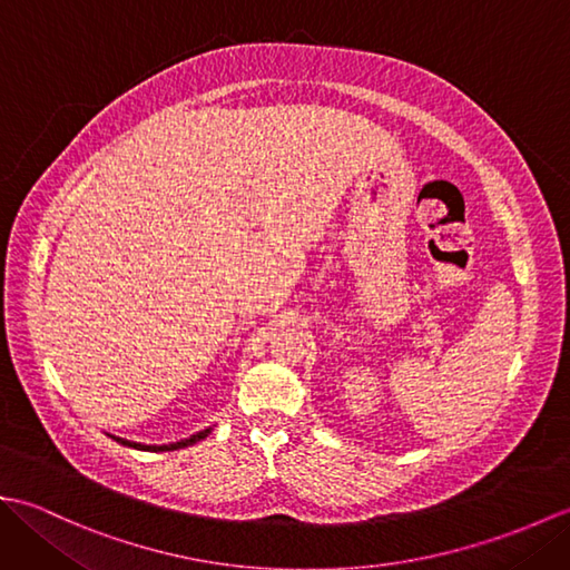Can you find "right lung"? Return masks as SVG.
<instances>
[{
  "instance_id": "1",
  "label": "right lung",
  "mask_w": 570,
  "mask_h": 570,
  "mask_svg": "<svg viewBox=\"0 0 570 570\" xmlns=\"http://www.w3.org/2000/svg\"><path fill=\"white\" fill-rule=\"evenodd\" d=\"M208 433H210V429H205V431L193 433L190 439L176 441V443H168V445H141V443H131V441H125V439H115V441H119L122 445H129V448H137V451H178V448H186V445H193V443L203 441L205 435H208Z\"/></svg>"
}]
</instances>
